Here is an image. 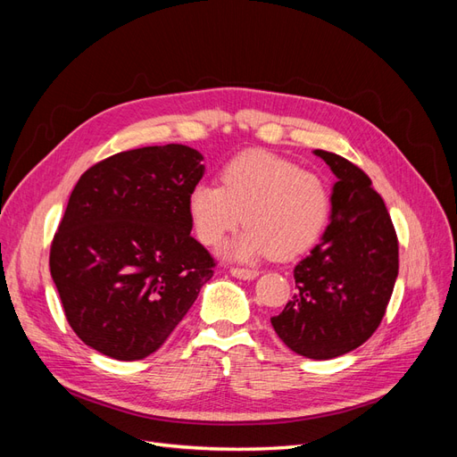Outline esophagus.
Masks as SVG:
<instances>
[{
  "mask_svg": "<svg viewBox=\"0 0 457 457\" xmlns=\"http://www.w3.org/2000/svg\"><path fill=\"white\" fill-rule=\"evenodd\" d=\"M230 274L234 276V278H240V280H253L255 276L259 274V270H255V269H240V267H232V269H230Z\"/></svg>",
  "mask_w": 457,
  "mask_h": 457,
  "instance_id": "esophagus-1",
  "label": "esophagus"
}]
</instances>
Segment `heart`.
Wrapping results in <instances>:
<instances>
[{
    "mask_svg": "<svg viewBox=\"0 0 457 457\" xmlns=\"http://www.w3.org/2000/svg\"><path fill=\"white\" fill-rule=\"evenodd\" d=\"M329 210L320 177L265 150L242 152L223 165L220 187L198 183L188 195L192 228L204 245H217L244 215L247 228L225 245V255L238 261L305 253L320 240Z\"/></svg>",
    "mask_w": 457,
    "mask_h": 457,
    "instance_id": "b5f03b06",
    "label": "heart"
}]
</instances>
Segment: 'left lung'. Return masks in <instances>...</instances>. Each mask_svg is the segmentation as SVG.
I'll list each match as a JSON object with an SVG mask.
<instances>
[{
	"mask_svg": "<svg viewBox=\"0 0 457 457\" xmlns=\"http://www.w3.org/2000/svg\"><path fill=\"white\" fill-rule=\"evenodd\" d=\"M314 154L337 177L331 223L297 262V292L270 324L294 353L329 361L361 347L381 324L398 276V238L371 179L334 152Z\"/></svg>",
	"mask_w": 457,
	"mask_h": 457,
	"instance_id": "1",
	"label": "left lung"
}]
</instances>
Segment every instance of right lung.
I'll use <instances>...</instances> for the list:
<instances>
[{
  "label": "right lung",
  "instance_id": "obj_1",
  "mask_svg": "<svg viewBox=\"0 0 457 457\" xmlns=\"http://www.w3.org/2000/svg\"><path fill=\"white\" fill-rule=\"evenodd\" d=\"M185 145L110 156L79 177L49 253L74 334L116 361L158 351L213 276L190 237L188 195L204 175Z\"/></svg>",
  "mask_w": 457,
  "mask_h": 457
}]
</instances>
